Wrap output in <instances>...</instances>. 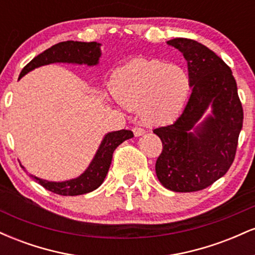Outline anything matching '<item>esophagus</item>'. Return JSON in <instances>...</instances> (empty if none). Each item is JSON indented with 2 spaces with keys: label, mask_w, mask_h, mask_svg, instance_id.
Instances as JSON below:
<instances>
[{
  "label": "esophagus",
  "mask_w": 255,
  "mask_h": 255,
  "mask_svg": "<svg viewBox=\"0 0 255 255\" xmlns=\"http://www.w3.org/2000/svg\"><path fill=\"white\" fill-rule=\"evenodd\" d=\"M133 133H134V135L135 136H140V135H142V134L145 133V130H144V128H141V127H133Z\"/></svg>",
  "instance_id": "34e87169"
}]
</instances>
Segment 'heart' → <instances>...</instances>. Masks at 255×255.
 Listing matches in <instances>:
<instances>
[{
	"instance_id": "heart-1",
	"label": "heart",
	"mask_w": 255,
	"mask_h": 255,
	"mask_svg": "<svg viewBox=\"0 0 255 255\" xmlns=\"http://www.w3.org/2000/svg\"><path fill=\"white\" fill-rule=\"evenodd\" d=\"M110 86L120 104L139 109L148 124L163 125L181 114L191 92V79L176 64L134 58L114 72Z\"/></svg>"
}]
</instances>
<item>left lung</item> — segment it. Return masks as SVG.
<instances>
[{
	"label": "left lung",
	"instance_id": "1",
	"mask_svg": "<svg viewBox=\"0 0 255 255\" xmlns=\"http://www.w3.org/2000/svg\"><path fill=\"white\" fill-rule=\"evenodd\" d=\"M168 44L186 58L192 93L174 124L153 130L163 145L156 174L172 192H198L224 176L233 164L244 109L233 72L221 57L188 38H175ZM210 105L213 115L195 128Z\"/></svg>",
	"mask_w": 255,
	"mask_h": 255
}]
</instances>
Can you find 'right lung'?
I'll return each mask as SVG.
<instances>
[{"label":"right lung","mask_w":255,"mask_h":255,"mask_svg":"<svg viewBox=\"0 0 255 255\" xmlns=\"http://www.w3.org/2000/svg\"><path fill=\"white\" fill-rule=\"evenodd\" d=\"M101 44L96 42H74L67 40L55 44L51 48L46 49L42 54H39L33 60L30 61L22 68L19 79L31 72L37 67L45 66L49 63L64 62V63H86L87 66H95L98 63L101 57ZM133 137V131L127 129H121L118 131H111L104 136L103 141L99 146L97 153L92 159L89 168L84 174L74 178V180L64 181V182H50V181L40 180L38 177L36 181L42 184L45 189L55 194L60 195H81L97 189L103 183L108 170H109L113 153L119 145H121L125 140Z\"/></svg>","instance_id":"right-lung-1"}]
</instances>
